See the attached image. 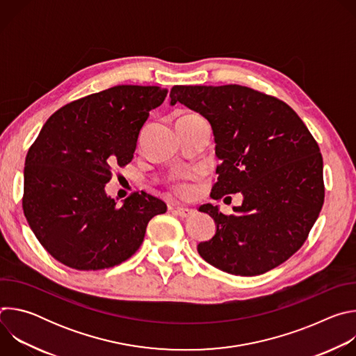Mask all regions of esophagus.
Wrapping results in <instances>:
<instances>
[{
	"mask_svg": "<svg viewBox=\"0 0 356 356\" xmlns=\"http://www.w3.org/2000/svg\"><path fill=\"white\" fill-rule=\"evenodd\" d=\"M175 213H176L179 217H181V218H188V217H191V216L195 214L194 210L186 209V207H180V206L175 207Z\"/></svg>",
	"mask_w": 356,
	"mask_h": 356,
	"instance_id": "1",
	"label": "esophagus"
}]
</instances>
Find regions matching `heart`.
Returning <instances> with one entry per match:
<instances>
[{
    "label": "heart",
    "instance_id": "b5f03b06",
    "mask_svg": "<svg viewBox=\"0 0 356 356\" xmlns=\"http://www.w3.org/2000/svg\"><path fill=\"white\" fill-rule=\"evenodd\" d=\"M175 190L179 193V194H186L188 191V186L187 184H176L175 186Z\"/></svg>",
    "mask_w": 356,
    "mask_h": 356
}]
</instances>
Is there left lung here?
<instances>
[{"label": "left lung", "instance_id": "obj_1", "mask_svg": "<svg viewBox=\"0 0 356 356\" xmlns=\"http://www.w3.org/2000/svg\"><path fill=\"white\" fill-rule=\"evenodd\" d=\"M170 98L211 124L221 161L211 197L243 194L231 216L200 207L217 224L216 235L198 243L200 257L238 276L286 262L324 204L323 156L307 127L284 101L245 86H175Z\"/></svg>", "mask_w": 356, "mask_h": 356}]
</instances>
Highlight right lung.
Wrapping results in <instances>:
<instances>
[{
	"mask_svg": "<svg viewBox=\"0 0 356 356\" xmlns=\"http://www.w3.org/2000/svg\"><path fill=\"white\" fill-rule=\"evenodd\" d=\"M168 90L115 86L72 101L42 127L24 169L22 209L40 245L77 270L108 269L142 245L147 222L166 213L161 198L132 193L117 206L106 184L127 166L149 111Z\"/></svg>",
	"mask_w": 356,
	"mask_h": 356,
	"instance_id": "obj_1",
	"label": "right lung"
}]
</instances>
